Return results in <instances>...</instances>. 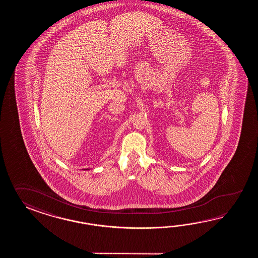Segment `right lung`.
I'll use <instances>...</instances> for the list:
<instances>
[{
    "label": "right lung",
    "instance_id": "add662e5",
    "mask_svg": "<svg viewBox=\"0 0 258 258\" xmlns=\"http://www.w3.org/2000/svg\"><path fill=\"white\" fill-rule=\"evenodd\" d=\"M87 170H88V169H87Z\"/></svg>",
    "mask_w": 258,
    "mask_h": 258
}]
</instances>
